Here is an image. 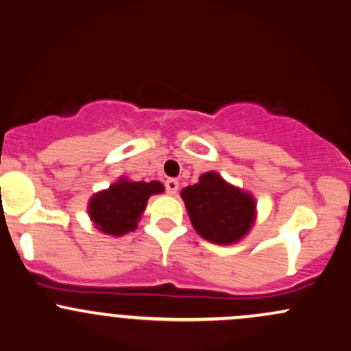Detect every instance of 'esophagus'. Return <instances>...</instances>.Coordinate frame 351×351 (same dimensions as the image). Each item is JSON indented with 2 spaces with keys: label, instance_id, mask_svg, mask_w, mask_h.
Masks as SVG:
<instances>
[{
  "label": "esophagus",
  "instance_id": "esophagus-1",
  "mask_svg": "<svg viewBox=\"0 0 351 351\" xmlns=\"http://www.w3.org/2000/svg\"><path fill=\"white\" fill-rule=\"evenodd\" d=\"M165 191H167V194L174 195L176 192L179 191V180H176V179L165 180Z\"/></svg>",
  "mask_w": 351,
  "mask_h": 351
}]
</instances>
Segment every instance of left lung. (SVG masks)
Masks as SVG:
<instances>
[{
	"label": "left lung",
	"mask_w": 351,
	"mask_h": 351,
	"mask_svg": "<svg viewBox=\"0 0 351 351\" xmlns=\"http://www.w3.org/2000/svg\"><path fill=\"white\" fill-rule=\"evenodd\" d=\"M180 197L197 234L217 245L240 242L257 219L255 197L217 172L202 174L199 182L180 191Z\"/></svg>",
	"instance_id": "obj_1"
}]
</instances>
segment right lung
<instances>
[{
  "instance_id": "right-lung-1",
  "label": "right lung",
  "mask_w": 351,
  "mask_h": 351,
  "mask_svg": "<svg viewBox=\"0 0 351 351\" xmlns=\"http://www.w3.org/2000/svg\"><path fill=\"white\" fill-rule=\"evenodd\" d=\"M162 192L164 186L159 180L134 182L128 177H119L108 189L90 197L88 202L89 219L102 234L123 237L137 227L149 197Z\"/></svg>"
}]
</instances>
